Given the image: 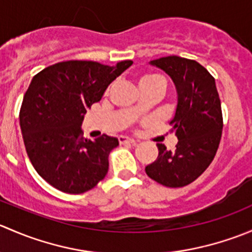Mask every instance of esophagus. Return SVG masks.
<instances>
[{"label":"esophagus","instance_id":"1","mask_svg":"<svg viewBox=\"0 0 252 252\" xmlns=\"http://www.w3.org/2000/svg\"><path fill=\"white\" fill-rule=\"evenodd\" d=\"M118 140L119 144H135V140L131 138H128V136H119Z\"/></svg>","mask_w":252,"mask_h":252}]
</instances>
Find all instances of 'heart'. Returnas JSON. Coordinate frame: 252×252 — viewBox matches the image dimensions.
Wrapping results in <instances>:
<instances>
[{
    "label": "heart",
    "mask_w": 252,
    "mask_h": 252,
    "mask_svg": "<svg viewBox=\"0 0 252 252\" xmlns=\"http://www.w3.org/2000/svg\"><path fill=\"white\" fill-rule=\"evenodd\" d=\"M155 83H161L162 85L166 88V79H164L162 75L159 74H156V73H149V74H145L142 75V77L139 79V86H146V85H151V84H155ZM138 113V112L141 111L140 107H135V110H134Z\"/></svg>",
    "instance_id": "obj_1"
}]
</instances>
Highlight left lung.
I'll list each match as a JSON object with an SVG mask.
<instances>
[{
  "label": "left lung",
  "mask_w": 252,
  "mask_h": 252,
  "mask_svg": "<svg viewBox=\"0 0 252 252\" xmlns=\"http://www.w3.org/2000/svg\"><path fill=\"white\" fill-rule=\"evenodd\" d=\"M150 64L166 72L177 89L171 126L178 144L174 151L157 144V159L145 172L164 187L182 188L197 179L215 158L223 129L220 95L215 78L196 61L168 56Z\"/></svg>",
  "instance_id": "left-lung-1"
}]
</instances>
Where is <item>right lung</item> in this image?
Segmentation results:
<instances>
[{"mask_svg":"<svg viewBox=\"0 0 252 252\" xmlns=\"http://www.w3.org/2000/svg\"><path fill=\"white\" fill-rule=\"evenodd\" d=\"M133 61L114 67L93 61H65L32 78L19 112L25 150L40 177L67 194L93 189L108 172V156L118 139L83 136L81 123L91 105Z\"/></svg>","mask_w":252,"mask_h":252,"instance_id":"1","label":"right lung"}]
</instances>
